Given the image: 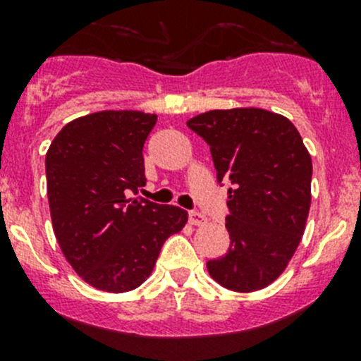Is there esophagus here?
<instances>
[{
	"label": "esophagus",
	"mask_w": 361,
	"mask_h": 361,
	"mask_svg": "<svg viewBox=\"0 0 361 361\" xmlns=\"http://www.w3.org/2000/svg\"><path fill=\"white\" fill-rule=\"evenodd\" d=\"M188 220H190L192 225H204L206 224V216L201 213H197V211H190L188 213Z\"/></svg>",
	"instance_id": "obj_1"
}]
</instances>
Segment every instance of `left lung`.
Here are the masks:
<instances>
[{
  "instance_id": "8db88e82",
  "label": "left lung",
  "mask_w": 361,
  "mask_h": 361,
  "mask_svg": "<svg viewBox=\"0 0 361 361\" xmlns=\"http://www.w3.org/2000/svg\"><path fill=\"white\" fill-rule=\"evenodd\" d=\"M209 145L218 183L231 181V246L207 262L224 288L257 292L279 278L304 234L312 162L286 116L262 108L201 113L187 122Z\"/></svg>"
}]
</instances>
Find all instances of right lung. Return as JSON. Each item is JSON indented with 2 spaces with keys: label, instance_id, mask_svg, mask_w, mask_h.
<instances>
[{
  "label": "right lung",
  "instance_id": "obj_1",
  "mask_svg": "<svg viewBox=\"0 0 361 361\" xmlns=\"http://www.w3.org/2000/svg\"><path fill=\"white\" fill-rule=\"evenodd\" d=\"M157 115L97 111L66 123L45 157L57 243L76 274L103 292L137 288L187 211L127 194L145 187L143 147Z\"/></svg>",
  "mask_w": 361,
  "mask_h": 361
}]
</instances>
